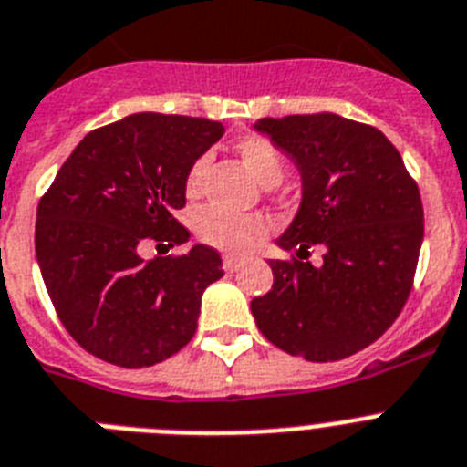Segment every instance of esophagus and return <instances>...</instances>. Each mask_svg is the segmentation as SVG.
I'll return each instance as SVG.
<instances>
[{
	"label": "esophagus",
	"instance_id": "obj_1",
	"mask_svg": "<svg viewBox=\"0 0 467 467\" xmlns=\"http://www.w3.org/2000/svg\"><path fill=\"white\" fill-rule=\"evenodd\" d=\"M241 265H243L241 257H231V254H226V257H224V272H229V274L236 272Z\"/></svg>",
	"mask_w": 467,
	"mask_h": 467
}]
</instances>
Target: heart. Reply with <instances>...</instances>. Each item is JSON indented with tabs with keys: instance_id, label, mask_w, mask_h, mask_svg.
I'll list each match as a JSON object with an SVG mask.
<instances>
[{
	"instance_id": "heart-1",
	"label": "heart",
	"mask_w": 467,
	"mask_h": 467,
	"mask_svg": "<svg viewBox=\"0 0 467 467\" xmlns=\"http://www.w3.org/2000/svg\"><path fill=\"white\" fill-rule=\"evenodd\" d=\"M238 155H241L243 165L248 167L260 184L274 186L278 184L285 174V162L278 149L269 139L265 137H248L238 143ZM207 162L210 158L201 155L186 172V195L201 193L202 177H205ZM195 234L202 243L213 245L224 253H248L254 243L265 236L266 222L257 214H231L217 207H205L195 214Z\"/></svg>"
}]
</instances>
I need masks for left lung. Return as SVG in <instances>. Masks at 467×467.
<instances>
[{
	"label": "left lung",
	"instance_id": "1",
	"mask_svg": "<svg viewBox=\"0 0 467 467\" xmlns=\"http://www.w3.org/2000/svg\"><path fill=\"white\" fill-rule=\"evenodd\" d=\"M257 134L288 155L302 198L276 245L325 265L272 260L274 285L250 302L262 336L306 361H337L376 342L411 293L423 245V202L380 130L337 113L262 118Z\"/></svg>",
	"mask_w": 467,
	"mask_h": 467
}]
</instances>
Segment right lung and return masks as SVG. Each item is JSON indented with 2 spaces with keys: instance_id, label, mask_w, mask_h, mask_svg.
Returning a JSON list of instances; mask_svg holds the SVG:
<instances>
[{
  "instance_id": "add662e5",
  "label": "right lung",
  "mask_w": 467,
  "mask_h": 467,
  "mask_svg": "<svg viewBox=\"0 0 467 467\" xmlns=\"http://www.w3.org/2000/svg\"><path fill=\"white\" fill-rule=\"evenodd\" d=\"M224 127L205 118L134 113L89 131L37 207L35 253L63 326L94 357L143 368L189 345L202 293L224 276L210 245L182 257L139 254L146 241L184 245L172 217L186 172Z\"/></svg>"
}]
</instances>
